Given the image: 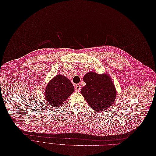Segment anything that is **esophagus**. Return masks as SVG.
<instances>
[{
  "label": "esophagus",
  "instance_id": "34e87169",
  "mask_svg": "<svg viewBox=\"0 0 156 156\" xmlns=\"http://www.w3.org/2000/svg\"><path fill=\"white\" fill-rule=\"evenodd\" d=\"M80 88H81V87H80V85L79 84H76V86H75V90L76 91H79L80 90Z\"/></svg>",
  "mask_w": 156,
  "mask_h": 156
}]
</instances>
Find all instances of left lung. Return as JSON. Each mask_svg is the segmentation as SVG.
I'll return each instance as SVG.
<instances>
[{"instance_id":"8db88e82","label":"left lung","mask_w":156,"mask_h":156,"mask_svg":"<svg viewBox=\"0 0 156 156\" xmlns=\"http://www.w3.org/2000/svg\"><path fill=\"white\" fill-rule=\"evenodd\" d=\"M83 80L86 86L80 93L93 109L103 111L112 105L115 98L116 91L108 75H100L90 72L86 74Z\"/></svg>"}]
</instances>
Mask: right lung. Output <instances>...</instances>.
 I'll return each mask as SVG.
<instances>
[{
    "label": "right lung",
    "mask_w": 156,
    "mask_h": 156,
    "mask_svg": "<svg viewBox=\"0 0 156 156\" xmlns=\"http://www.w3.org/2000/svg\"><path fill=\"white\" fill-rule=\"evenodd\" d=\"M73 91L74 87L69 79L63 76L58 75L47 85L45 96L49 105L58 107L63 104Z\"/></svg>",
    "instance_id": "right-lung-1"
}]
</instances>
